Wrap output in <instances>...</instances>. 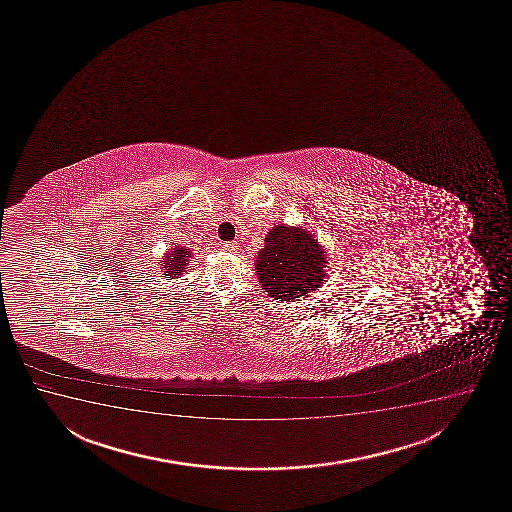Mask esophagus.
<instances>
[{
  "label": "esophagus",
  "instance_id": "34e87169",
  "mask_svg": "<svg viewBox=\"0 0 512 512\" xmlns=\"http://www.w3.org/2000/svg\"><path fill=\"white\" fill-rule=\"evenodd\" d=\"M221 248L226 250V252H233V250L236 248V243H233V241H224L223 245H221Z\"/></svg>",
  "mask_w": 512,
  "mask_h": 512
}]
</instances>
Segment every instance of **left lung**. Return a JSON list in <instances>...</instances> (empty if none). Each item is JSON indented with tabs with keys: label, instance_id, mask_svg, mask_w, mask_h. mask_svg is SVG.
Here are the masks:
<instances>
[{
	"label": "left lung",
	"instance_id": "1",
	"mask_svg": "<svg viewBox=\"0 0 512 512\" xmlns=\"http://www.w3.org/2000/svg\"><path fill=\"white\" fill-rule=\"evenodd\" d=\"M255 260L265 293L279 301L300 300L322 286L325 252L307 229L274 226Z\"/></svg>",
	"mask_w": 512,
	"mask_h": 512
}]
</instances>
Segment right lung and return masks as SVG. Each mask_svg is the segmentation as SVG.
Returning a JSON list of instances; mask_svg holds the SVG:
<instances>
[{
  "mask_svg": "<svg viewBox=\"0 0 512 512\" xmlns=\"http://www.w3.org/2000/svg\"><path fill=\"white\" fill-rule=\"evenodd\" d=\"M188 260H190V250L183 247H175L171 252L166 253L161 262H163V271L166 272L164 276H169L171 279L180 277L185 269H187Z\"/></svg>",
  "mask_w": 512,
  "mask_h": 512,
  "instance_id": "1",
  "label": "right lung"
}]
</instances>
